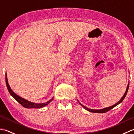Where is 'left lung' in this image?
<instances>
[{
  "label": "left lung",
  "instance_id": "obj_1",
  "mask_svg": "<svg viewBox=\"0 0 134 134\" xmlns=\"http://www.w3.org/2000/svg\"><path fill=\"white\" fill-rule=\"evenodd\" d=\"M129 83H128L127 89H126V92L124 93L123 96L120 99V100H119V101L117 102V103H116L115 104L113 105L112 106L109 107H107V108H103V109H90V108H87L86 107H85L84 105H83L81 103H80V102H79L78 101H78L79 102V104H80V105H81V106H82V107L84 108L85 109H86L87 110L89 111V112H93V113H105V112H108V111H109V110L113 109V108H115L116 106H117L118 105H119V104H120L121 102L123 101V99H124L125 97H126V95H127V92H128V90H129Z\"/></svg>",
  "mask_w": 134,
  "mask_h": 134
}]
</instances>
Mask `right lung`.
Wrapping results in <instances>:
<instances>
[{
    "instance_id": "1",
    "label": "right lung",
    "mask_w": 134,
    "mask_h": 134,
    "mask_svg": "<svg viewBox=\"0 0 134 134\" xmlns=\"http://www.w3.org/2000/svg\"><path fill=\"white\" fill-rule=\"evenodd\" d=\"M5 83H6V86L7 87V89L9 92L10 94H11V96L15 98L16 100L18 101L19 103L21 104V105H22L24 107L26 108H42L44 107L45 106L50 103V102L52 101V100L53 99V97H52L51 99H49V101H48L46 102H44V103H40V104H38V103H35V102H32L26 100L23 98L19 96L18 95H17L16 94H15L14 93L13 91L12 90V89H11V87L10 86L9 84L8 83V80H7V74L5 73Z\"/></svg>"
}]
</instances>
